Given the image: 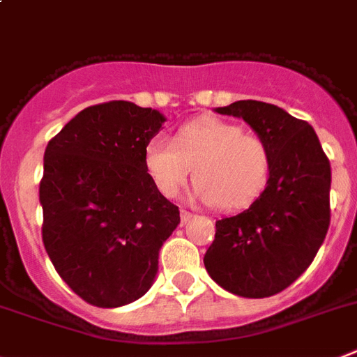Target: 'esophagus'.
<instances>
[{"instance_id":"esophagus-1","label":"esophagus","mask_w":357,"mask_h":357,"mask_svg":"<svg viewBox=\"0 0 357 357\" xmlns=\"http://www.w3.org/2000/svg\"><path fill=\"white\" fill-rule=\"evenodd\" d=\"M191 216H193V215H191L190 211H185V209H182V211H181V224L182 225L188 224V222L191 220Z\"/></svg>"}]
</instances>
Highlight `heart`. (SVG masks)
Segmentation results:
<instances>
[{"label":"heart","mask_w":357,"mask_h":357,"mask_svg":"<svg viewBox=\"0 0 357 357\" xmlns=\"http://www.w3.org/2000/svg\"><path fill=\"white\" fill-rule=\"evenodd\" d=\"M271 162L264 137L218 117L195 119L173 142L153 137L144 148L146 172L166 199L181 193L193 169L197 195L216 211L249 208L266 190Z\"/></svg>","instance_id":"obj_1"}]
</instances>
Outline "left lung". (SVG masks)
<instances>
[{
  "label": "left lung",
  "instance_id": "obj_1",
  "mask_svg": "<svg viewBox=\"0 0 357 357\" xmlns=\"http://www.w3.org/2000/svg\"><path fill=\"white\" fill-rule=\"evenodd\" d=\"M242 117L271 148L267 188L249 209L216 220L209 276L243 298L287 289L312 264L331 224V162L307 121L261 100L216 108Z\"/></svg>",
  "mask_w": 357,
  "mask_h": 357
}]
</instances>
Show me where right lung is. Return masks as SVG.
I'll use <instances>...</instances> for the list:
<instances>
[{"mask_svg":"<svg viewBox=\"0 0 357 357\" xmlns=\"http://www.w3.org/2000/svg\"><path fill=\"white\" fill-rule=\"evenodd\" d=\"M164 121L157 109L109 100L79 112L48 142L43 243L57 274L90 305L141 298L157 274L158 249L181 222L144 166L146 144Z\"/></svg>","mask_w":357,"mask_h":357,"instance_id":"obj_1","label":"right lung"}]
</instances>
